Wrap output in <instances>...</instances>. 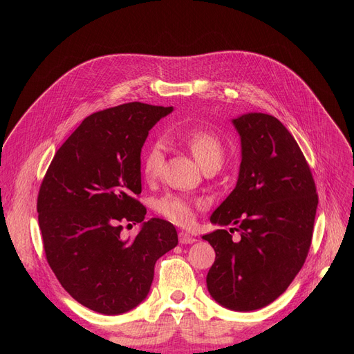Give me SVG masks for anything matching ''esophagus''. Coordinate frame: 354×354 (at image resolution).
<instances>
[{
  "label": "esophagus",
  "mask_w": 354,
  "mask_h": 354,
  "mask_svg": "<svg viewBox=\"0 0 354 354\" xmlns=\"http://www.w3.org/2000/svg\"><path fill=\"white\" fill-rule=\"evenodd\" d=\"M178 241H180V243L187 245V243H194L196 239L194 236H190V234L186 233V232H180L178 233Z\"/></svg>",
  "instance_id": "34e87169"
}]
</instances>
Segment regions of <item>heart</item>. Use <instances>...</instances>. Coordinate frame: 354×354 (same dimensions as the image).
Instances as JSON below:
<instances>
[{
    "label": "heart",
    "mask_w": 354,
    "mask_h": 354,
    "mask_svg": "<svg viewBox=\"0 0 354 354\" xmlns=\"http://www.w3.org/2000/svg\"><path fill=\"white\" fill-rule=\"evenodd\" d=\"M169 136L177 143L189 149L196 162L205 169L208 167H220L224 159V145L221 138L205 128H177ZM164 167L162 146L155 143L147 149L142 160V173L147 181L159 177ZM156 211L167 220L178 226H190L195 221L196 203L180 195H165L156 201Z\"/></svg>",
    "instance_id": "obj_1"
}]
</instances>
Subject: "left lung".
<instances>
[{
    "instance_id": "obj_1",
    "label": "left lung",
    "mask_w": 354,
    "mask_h": 354,
    "mask_svg": "<svg viewBox=\"0 0 354 354\" xmlns=\"http://www.w3.org/2000/svg\"><path fill=\"white\" fill-rule=\"evenodd\" d=\"M232 122L241 137L239 176L209 220L230 224L241 239L224 229L202 239L216 251L209 295L234 312H251L273 303L301 270L319 201L301 149L279 120L251 112Z\"/></svg>"
}]
</instances>
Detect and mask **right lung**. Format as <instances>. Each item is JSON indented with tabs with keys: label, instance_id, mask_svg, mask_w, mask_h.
Segmentation results:
<instances>
[{
	"label": "right lung",
	"instance_id": "obj_1",
	"mask_svg": "<svg viewBox=\"0 0 354 354\" xmlns=\"http://www.w3.org/2000/svg\"><path fill=\"white\" fill-rule=\"evenodd\" d=\"M173 108L140 102L85 118L42 180L37 211L47 261L60 285L93 312L122 315L151 291L155 263L178 243L167 220L145 221L140 153ZM121 222H142L134 240ZM131 226V224H128Z\"/></svg>",
	"mask_w": 354,
	"mask_h": 354
}]
</instances>
